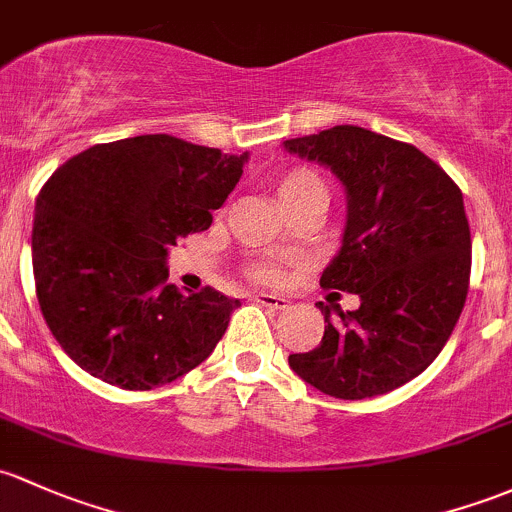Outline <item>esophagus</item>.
<instances>
[{
	"instance_id": "esophagus-1",
	"label": "esophagus",
	"mask_w": 512,
	"mask_h": 512,
	"mask_svg": "<svg viewBox=\"0 0 512 512\" xmlns=\"http://www.w3.org/2000/svg\"><path fill=\"white\" fill-rule=\"evenodd\" d=\"M252 301H257L260 306H270V309H287L289 301L277 294H252Z\"/></svg>"
}]
</instances>
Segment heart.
<instances>
[{"mask_svg":"<svg viewBox=\"0 0 512 512\" xmlns=\"http://www.w3.org/2000/svg\"><path fill=\"white\" fill-rule=\"evenodd\" d=\"M311 193H321L326 196V186L321 176L311 169H292L277 181V198L282 206L297 201L301 196H311ZM252 277L260 282H274L279 277V267L274 262H257L252 265Z\"/></svg>","mask_w":512,"mask_h":512,"instance_id":"1","label":"heart"}]
</instances>
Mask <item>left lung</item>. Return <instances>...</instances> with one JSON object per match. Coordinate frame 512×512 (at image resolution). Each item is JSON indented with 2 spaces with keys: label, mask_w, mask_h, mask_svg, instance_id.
<instances>
[{
  "label": "left lung",
  "mask_w": 512,
  "mask_h": 512,
  "mask_svg": "<svg viewBox=\"0 0 512 512\" xmlns=\"http://www.w3.org/2000/svg\"><path fill=\"white\" fill-rule=\"evenodd\" d=\"M282 147L341 181L346 223L321 287L360 299L355 311L319 301L321 346L289 355V368L338 400L385 395L429 368L464 309L471 274L464 196L417 147L363 127L338 125Z\"/></svg>",
  "instance_id": "obj_1"
}]
</instances>
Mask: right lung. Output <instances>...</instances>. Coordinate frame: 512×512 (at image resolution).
Returning a JSON list of instances; mask_svg holds the SVG:
<instances>
[{"instance_id":"right-lung-1","label":"right lung","mask_w":512,"mask_h":512,"mask_svg":"<svg viewBox=\"0 0 512 512\" xmlns=\"http://www.w3.org/2000/svg\"><path fill=\"white\" fill-rule=\"evenodd\" d=\"M250 154L169 134L95 144L68 159L34 208L31 260L48 328L75 363L122 390H152L201 365L238 299L181 294L169 247L208 230Z\"/></svg>"}]
</instances>
